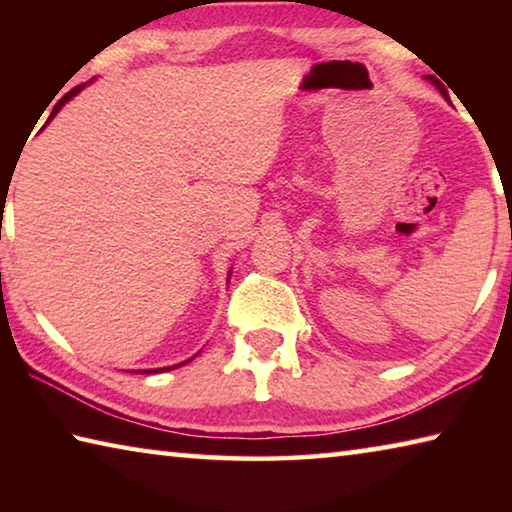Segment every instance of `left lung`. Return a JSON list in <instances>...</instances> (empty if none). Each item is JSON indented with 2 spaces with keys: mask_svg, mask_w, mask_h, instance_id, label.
Listing matches in <instances>:
<instances>
[{
  "mask_svg": "<svg viewBox=\"0 0 512 512\" xmlns=\"http://www.w3.org/2000/svg\"><path fill=\"white\" fill-rule=\"evenodd\" d=\"M431 81H433V83H436V85H438V90H440V92H443V97H445V99H447V90H445V88H443V83H438V81H436V79H433V76H431Z\"/></svg>",
  "mask_w": 512,
  "mask_h": 512,
  "instance_id": "obj_1",
  "label": "left lung"
}]
</instances>
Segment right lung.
I'll return each instance as SVG.
<instances>
[{"label":"right lung","mask_w":512,"mask_h":512,"mask_svg":"<svg viewBox=\"0 0 512 512\" xmlns=\"http://www.w3.org/2000/svg\"><path fill=\"white\" fill-rule=\"evenodd\" d=\"M81 88H83V85H79V88H74V90H69V92L65 94V97H63V99H60V101L56 103V108H54V110H51V115H49V119H54V115H56V112H58L60 108H63V103H65V101H69V99H72V97H74V94H76V92H79ZM49 119H47V121H49ZM178 366H183V363H178ZM173 368H176V366H173ZM160 370H171V368H158V370H144V372H160Z\"/></svg>","instance_id":"add662e5"}]
</instances>
